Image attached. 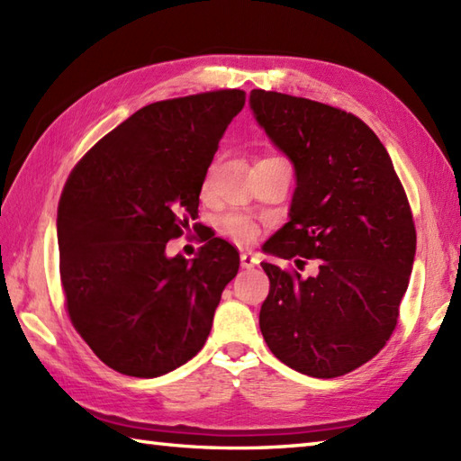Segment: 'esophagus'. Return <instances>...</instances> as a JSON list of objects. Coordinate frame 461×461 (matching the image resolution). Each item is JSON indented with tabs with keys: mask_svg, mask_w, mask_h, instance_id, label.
Instances as JSON below:
<instances>
[{
	"mask_svg": "<svg viewBox=\"0 0 461 461\" xmlns=\"http://www.w3.org/2000/svg\"><path fill=\"white\" fill-rule=\"evenodd\" d=\"M259 266V259L256 256H249V253H243L241 256V267L243 269H253Z\"/></svg>",
	"mask_w": 461,
	"mask_h": 461,
	"instance_id": "obj_1",
	"label": "esophagus"
}]
</instances>
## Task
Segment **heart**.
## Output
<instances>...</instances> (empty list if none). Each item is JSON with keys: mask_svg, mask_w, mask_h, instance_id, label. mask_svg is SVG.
I'll use <instances>...</instances> for the list:
<instances>
[{"mask_svg": "<svg viewBox=\"0 0 461 461\" xmlns=\"http://www.w3.org/2000/svg\"><path fill=\"white\" fill-rule=\"evenodd\" d=\"M205 188H208V180L203 184V190ZM223 231L240 243H251L258 238V228L248 218H243V215H228V218H223Z\"/></svg>", "mask_w": 461, "mask_h": 461, "instance_id": "obj_1", "label": "heart"}]
</instances>
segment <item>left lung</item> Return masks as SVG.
Returning a JSON list of instances; mask_svg holds the SVG:
<instances>
[{"label":"left lung","instance_id":"left-lung-1","mask_svg":"<svg viewBox=\"0 0 461 461\" xmlns=\"http://www.w3.org/2000/svg\"><path fill=\"white\" fill-rule=\"evenodd\" d=\"M249 109L297 182L289 221L266 251L321 259L312 277L261 263L271 281L261 335L297 372L342 376L376 357L396 327L416 256L404 188L378 136L355 114L261 89L251 91Z\"/></svg>","mask_w":461,"mask_h":461}]
</instances>
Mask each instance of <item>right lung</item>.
Returning <instances> with one entry per match:
<instances>
[{"instance_id":"obj_1","label":"right lung","mask_w":461,"mask_h":461,"mask_svg":"<svg viewBox=\"0 0 461 461\" xmlns=\"http://www.w3.org/2000/svg\"><path fill=\"white\" fill-rule=\"evenodd\" d=\"M238 89L152 103L96 142L57 212L61 283L73 327L106 366L156 378L202 350L240 253L210 240L190 263L166 256L198 215L202 184Z\"/></svg>"}]
</instances>
